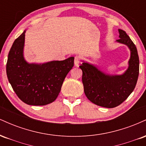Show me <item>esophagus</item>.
<instances>
[{
  "label": "esophagus",
  "mask_w": 146,
  "mask_h": 146,
  "mask_svg": "<svg viewBox=\"0 0 146 146\" xmlns=\"http://www.w3.org/2000/svg\"><path fill=\"white\" fill-rule=\"evenodd\" d=\"M74 63H75V66H78L79 64L80 63V57L78 56H76L75 57V60H74Z\"/></svg>",
  "instance_id": "obj_1"
}]
</instances>
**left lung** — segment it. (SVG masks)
Instances as JSON below:
<instances>
[{
  "label": "left lung",
  "mask_w": 146,
  "mask_h": 146,
  "mask_svg": "<svg viewBox=\"0 0 146 146\" xmlns=\"http://www.w3.org/2000/svg\"><path fill=\"white\" fill-rule=\"evenodd\" d=\"M119 39L130 50L128 68L119 75L106 74L94 65L83 61L80 68L82 71L84 91L87 98L95 104L105 108H115L128 98L136 86L139 72V60L137 47L125 31L119 29Z\"/></svg>",
  "instance_id": "1"
}]
</instances>
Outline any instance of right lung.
<instances>
[{"label": "right lung", "instance_id": "add662e5", "mask_svg": "<svg viewBox=\"0 0 146 146\" xmlns=\"http://www.w3.org/2000/svg\"><path fill=\"white\" fill-rule=\"evenodd\" d=\"M25 31L15 40L8 55L7 75L13 90L23 102L32 106L48 104L56 100L74 58L44 64H29L23 56Z\"/></svg>", "mask_w": 146, "mask_h": 146}]
</instances>
